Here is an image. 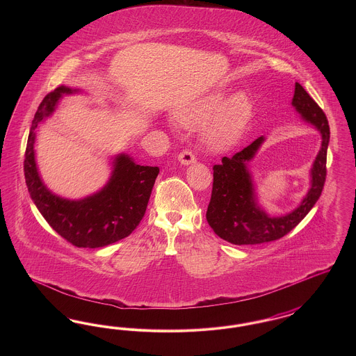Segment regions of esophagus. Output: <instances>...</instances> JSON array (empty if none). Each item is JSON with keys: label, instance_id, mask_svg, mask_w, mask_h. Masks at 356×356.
Instances as JSON below:
<instances>
[{"label": "esophagus", "instance_id": "esophagus-1", "mask_svg": "<svg viewBox=\"0 0 356 356\" xmlns=\"http://www.w3.org/2000/svg\"><path fill=\"white\" fill-rule=\"evenodd\" d=\"M177 159H179V161H180L181 164H184V165L192 164V163L196 161V157H195V154H193V152H192L191 149H184L183 152H180Z\"/></svg>", "mask_w": 356, "mask_h": 356}]
</instances>
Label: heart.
<instances>
[{
	"label": "heart",
	"mask_w": 356,
	"mask_h": 356,
	"mask_svg": "<svg viewBox=\"0 0 356 356\" xmlns=\"http://www.w3.org/2000/svg\"><path fill=\"white\" fill-rule=\"evenodd\" d=\"M227 92L213 90L176 113L179 122L188 128L202 125L209 118L205 138L215 148L235 144L252 116V104L244 92L227 99Z\"/></svg>",
	"instance_id": "heart-1"
}]
</instances>
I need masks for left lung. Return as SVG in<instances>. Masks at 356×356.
I'll list each match as a JSON object with an SVG mask.
<instances>
[{
    "mask_svg": "<svg viewBox=\"0 0 356 356\" xmlns=\"http://www.w3.org/2000/svg\"><path fill=\"white\" fill-rule=\"evenodd\" d=\"M292 105L302 118L316 127L322 134V148L311 168V188L300 205L280 218H270L256 204L254 184L247 163L260 148L264 137L232 157H222L213 167V184L211 202L207 209V221L218 236L236 245L261 244L287 235L312 209L322 195L327 176V148L330 127L322 108L305 92L299 83L295 84Z\"/></svg>",
    "mask_w": 356,
    "mask_h": 356,
    "instance_id": "1",
    "label": "left lung"
}]
</instances>
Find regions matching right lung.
Masks as SVG:
<instances>
[{
    "instance_id": "obj_1",
    "label": "right lung",
    "mask_w": 356,
    "mask_h": 356,
    "mask_svg": "<svg viewBox=\"0 0 356 356\" xmlns=\"http://www.w3.org/2000/svg\"><path fill=\"white\" fill-rule=\"evenodd\" d=\"M74 92L77 90L68 86H58L38 105L28 137L24 172L31 197L51 228L79 248H99L129 236L140 224L159 168L138 165L128 154L121 153L113 161L109 181L97 193L81 200L53 195L40 179L35 167V128L54 112L63 93Z\"/></svg>"
}]
</instances>
